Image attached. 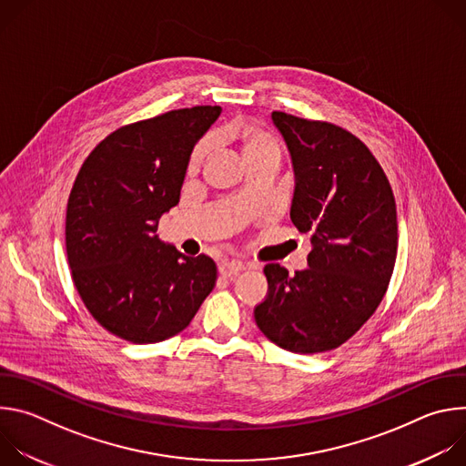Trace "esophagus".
Returning <instances> with one entry per match:
<instances>
[{
	"label": "esophagus",
	"mask_w": 466,
	"mask_h": 466,
	"mask_svg": "<svg viewBox=\"0 0 466 466\" xmlns=\"http://www.w3.org/2000/svg\"><path fill=\"white\" fill-rule=\"evenodd\" d=\"M245 269V263H241V261H223L221 265H219V273L223 275V277H232V275H238V273H241Z\"/></svg>",
	"instance_id": "esophagus-1"
}]
</instances>
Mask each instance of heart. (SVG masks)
<instances>
[{
  "label": "heart",
  "mask_w": 466,
  "mask_h": 466,
  "mask_svg": "<svg viewBox=\"0 0 466 466\" xmlns=\"http://www.w3.org/2000/svg\"><path fill=\"white\" fill-rule=\"evenodd\" d=\"M236 138L239 140V146H241V153H243V158L245 157H250L254 153H263V151H277L279 153V146L277 142L269 137L265 135V132L261 130H256V128H243L239 130ZM212 149V140L207 138L203 140L201 144H198L191 155V160H189V169H197L198 166H201L205 162V158L208 157Z\"/></svg>",
  "instance_id": "heart-1"
}]
</instances>
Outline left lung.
<instances>
[{
    "instance_id": "8db88e82",
    "label": "left lung",
    "mask_w": 466,
    "mask_h": 466,
    "mask_svg": "<svg viewBox=\"0 0 466 466\" xmlns=\"http://www.w3.org/2000/svg\"><path fill=\"white\" fill-rule=\"evenodd\" d=\"M271 119L291 155V221L311 234L308 269L263 268L268 295L254 308L261 334L295 354L338 349L381 302L396 261L398 223L390 184L349 130L286 112Z\"/></svg>"
}]
</instances>
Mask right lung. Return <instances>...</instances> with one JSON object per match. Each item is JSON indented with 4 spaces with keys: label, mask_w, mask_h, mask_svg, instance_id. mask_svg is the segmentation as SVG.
Here are the masks:
<instances>
[{
    "label": "right lung",
    "mask_w": 466,
    "mask_h": 466,
    "mask_svg": "<svg viewBox=\"0 0 466 466\" xmlns=\"http://www.w3.org/2000/svg\"><path fill=\"white\" fill-rule=\"evenodd\" d=\"M221 106H193L125 125L85 160L68 198L66 252L76 288L110 334L149 345L191 322L216 286V261L158 238L178 205L197 142Z\"/></svg>",
    "instance_id": "right-lung-1"
}]
</instances>
